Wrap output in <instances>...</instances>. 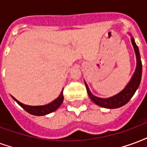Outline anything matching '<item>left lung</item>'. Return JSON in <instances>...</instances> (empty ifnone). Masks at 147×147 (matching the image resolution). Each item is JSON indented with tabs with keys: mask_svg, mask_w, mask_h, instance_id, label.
Instances as JSON below:
<instances>
[{
	"mask_svg": "<svg viewBox=\"0 0 147 147\" xmlns=\"http://www.w3.org/2000/svg\"><path fill=\"white\" fill-rule=\"evenodd\" d=\"M131 43H132L134 49H135V52H136L137 65H136V71L133 75L131 80L121 92L117 94V95L109 98H100L93 95L90 91L88 86L86 85V83H85L90 98L99 106L107 109H117L121 107L129 102L130 99L132 98L134 94L136 93V90L138 89L139 84H140V81H141V77H142V61L140 59L139 48L136 45L133 38H131Z\"/></svg>",
	"mask_w": 147,
	"mask_h": 147,
	"instance_id": "1",
	"label": "left lung"
}]
</instances>
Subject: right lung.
Listing matches in <instances>:
<instances>
[{"label": "right lung", "instance_id": "add662e5", "mask_svg": "<svg viewBox=\"0 0 147 147\" xmlns=\"http://www.w3.org/2000/svg\"><path fill=\"white\" fill-rule=\"evenodd\" d=\"M12 98L14 99L16 102H17L19 105H20L22 108L24 109V110H26L27 113L34 115V116H44L46 114H49L53 112V111L57 110L64 101V95H63V91L61 93L60 96L54 100L53 102L49 103L48 105H39V106H30V105H24L23 103L20 102L18 100L12 97Z\"/></svg>", "mask_w": 147, "mask_h": 147}]
</instances>
